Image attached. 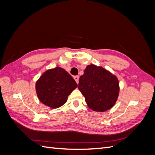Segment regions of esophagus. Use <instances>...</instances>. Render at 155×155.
I'll return each mask as SVG.
<instances>
[{"instance_id":"1","label":"esophagus","mask_w":155,"mask_h":155,"mask_svg":"<svg viewBox=\"0 0 155 155\" xmlns=\"http://www.w3.org/2000/svg\"><path fill=\"white\" fill-rule=\"evenodd\" d=\"M74 79H75V81H76V83H79V76H74Z\"/></svg>"}]
</instances>
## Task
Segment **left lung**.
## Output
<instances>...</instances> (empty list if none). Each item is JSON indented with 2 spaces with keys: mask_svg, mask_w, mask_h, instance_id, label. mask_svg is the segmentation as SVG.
<instances>
[{
  "mask_svg": "<svg viewBox=\"0 0 155 155\" xmlns=\"http://www.w3.org/2000/svg\"><path fill=\"white\" fill-rule=\"evenodd\" d=\"M79 90L88 107L94 111L105 112L114 105L120 86L115 75L95 64L88 65L79 81Z\"/></svg>",
  "mask_w": 155,
  "mask_h": 155,
  "instance_id": "left-lung-1",
  "label": "left lung"
}]
</instances>
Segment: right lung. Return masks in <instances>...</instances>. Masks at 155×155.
<instances>
[{
    "mask_svg": "<svg viewBox=\"0 0 155 155\" xmlns=\"http://www.w3.org/2000/svg\"><path fill=\"white\" fill-rule=\"evenodd\" d=\"M77 87L78 84L72 77L59 67L46 70L35 83L39 101L51 109L64 105L68 96Z\"/></svg>",
    "mask_w": 155,
    "mask_h": 155,
    "instance_id": "right-lung-1",
    "label": "right lung"
}]
</instances>
